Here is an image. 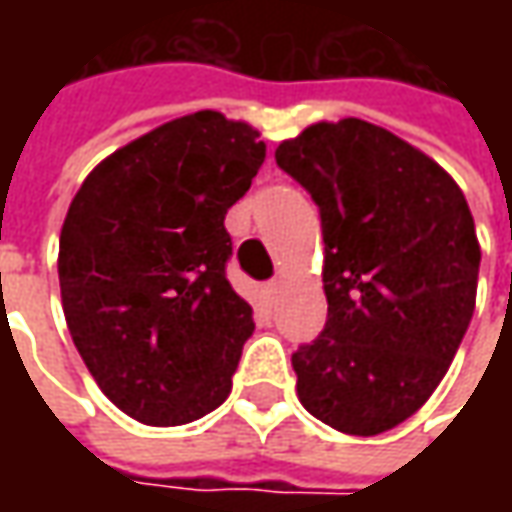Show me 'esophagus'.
<instances>
[{
	"label": "esophagus",
	"instance_id": "34e87169",
	"mask_svg": "<svg viewBox=\"0 0 512 512\" xmlns=\"http://www.w3.org/2000/svg\"><path fill=\"white\" fill-rule=\"evenodd\" d=\"M282 287H285V279H282V276H276V279L267 285V293H270V296H279V293H282Z\"/></svg>",
	"mask_w": 512,
	"mask_h": 512
}]
</instances>
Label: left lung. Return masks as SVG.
I'll return each mask as SVG.
<instances>
[{"label":"left lung","mask_w":512,"mask_h":512,"mask_svg":"<svg viewBox=\"0 0 512 512\" xmlns=\"http://www.w3.org/2000/svg\"><path fill=\"white\" fill-rule=\"evenodd\" d=\"M322 210L327 325L293 353L310 416L350 436L410 419L476 310L482 247L462 187L387 128L313 122L276 148Z\"/></svg>","instance_id":"obj_1"}]
</instances>
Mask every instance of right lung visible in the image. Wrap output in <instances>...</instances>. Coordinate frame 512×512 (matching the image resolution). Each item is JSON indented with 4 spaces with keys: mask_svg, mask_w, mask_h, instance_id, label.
Wrapping results in <instances>:
<instances>
[{
    "mask_svg": "<svg viewBox=\"0 0 512 512\" xmlns=\"http://www.w3.org/2000/svg\"><path fill=\"white\" fill-rule=\"evenodd\" d=\"M265 150L253 125L196 110L113 150L70 202L65 322L99 390L136 422H196L233 387L253 307L225 279V213Z\"/></svg>",
    "mask_w": 512,
    "mask_h": 512,
    "instance_id": "obj_1",
    "label": "right lung"
}]
</instances>
